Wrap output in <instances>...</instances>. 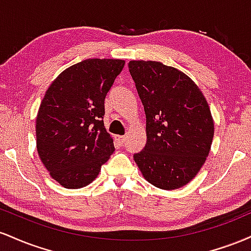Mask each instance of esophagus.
Masks as SVG:
<instances>
[{
	"label": "esophagus",
	"mask_w": 251,
	"mask_h": 251,
	"mask_svg": "<svg viewBox=\"0 0 251 251\" xmlns=\"http://www.w3.org/2000/svg\"><path fill=\"white\" fill-rule=\"evenodd\" d=\"M116 140L120 144V145H124L126 142V138L124 137V135H116Z\"/></svg>",
	"instance_id": "esophagus-1"
}]
</instances>
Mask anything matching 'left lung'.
<instances>
[{
  "mask_svg": "<svg viewBox=\"0 0 251 251\" xmlns=\"http://www.w3.org/2000/svg\"><path fill=\"white\" fill-rule=\"evenodd\" d=\"M146 116V145L133 155L149 183L163 190L186 185L205 163L214 120L198 86L157 61H129Z\"/></svg>",
  "mask_w": 251,
  "mask_h": 251,
  "instance_id": "obj_1",
  "label": "left lung"
}]
</instances>
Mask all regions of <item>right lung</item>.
Segmentation results:
<instances>
[{"instance_id": "right-lung-1", "label": "right lung", "mask_w": 251, "mask_h": 251, "mask_svg": "<svg viewBox=\"0 0 251 251\" xmlns=\"http://www.w3.org/2000/svg\"><path fill=\"white\" fill-rule=\"evenodd\" d=\"M125 61L87 59L51 82L36 117V148L53 179L66 189L88 185L114 151L103 126L105 98Z\"/></svg>"}]
</instances>
